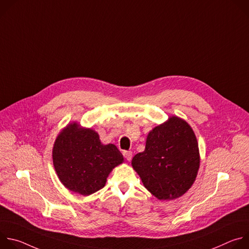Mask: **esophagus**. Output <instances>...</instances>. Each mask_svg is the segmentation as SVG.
I'll list each match as a JSON object with an SVG mask.
<instances>
[{"label":"esophagus","instance_id":"obj_1","mask_svg":"<svg viewBox=\"0 0 249 249\" xmlns=\"http://www.w3.org/2000/svg\"><path fill=\"white\" fill-rule=\"evenodd\" d=\"M123 156L127 160H132V152L131 151H124L123 152Z\"/></svg>","mask_w":249,"mask_h":249}]
</instances>
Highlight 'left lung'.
<instances>
[{
    "label": "left lung",
    "instance_id": "1",
    "mask_svg": "<svg viewBox=\"0 0 249 249\" xmlns=\"http://www.w3.org/2000/svg\"><path fill=\"white\" fill-rule=\"evenodd\" d=\"M132 165L158 199L182 196L195 181L200 165L192 128L178 117H170L149 133L145 151L133 158Z\"/></svg>",
    "mask_w": 249,
    "mask_h": 249
}]
</instances>
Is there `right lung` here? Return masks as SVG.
Masks as SVG:
<instances>
[{
	"label": "right lung",
	"mask_w": 249,
	"mask_h": 249,
	"mask_svg": "<svg viewBox=\"0 0 249 249\" xmlns=\"http://www.w3.org/2000/svg\"><path fill=\"white\" fill-rule=\"evenodd\" d=\"M122 162L116 146L102 145L96 132L76 123L68 125L55 141L53 164L61 182L85 196L103 188L112 168Z\"/></svg>",
	"instance_id": "1"
}]
</instances>
